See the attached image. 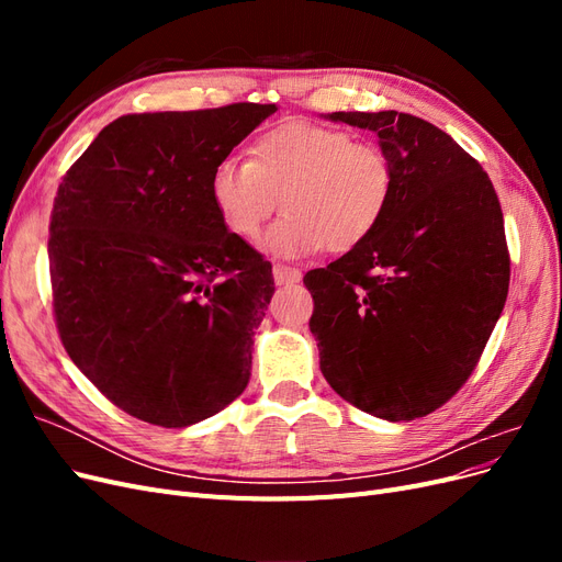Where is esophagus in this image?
<instances>
[{
  "instance_id": "34e87169",
  "label": "esophagus",
  "mask_w": 562,
  "mask_h": 562,
  "mask_svg": "<svg viewBox=\"0 0 562 562\" xmlns=\"http://www.w3.org/2000/svg\"><path fill=\"white\" fill-rule=\"evenodd\" d=\"M274 281H277V285H285V283H297L300 279H302V274H300V269H295V267H288V265H281V262H277L274 265Z\"/></svg>"
}]
</instances>
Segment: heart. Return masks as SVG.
Here are the masks:
<instances>
[{
	"label": "heart",
	"mask_w": 562,
	"mask_h": 562,
	"mask_svg": "<svg viewBox=\"0 0 562 562\" xmlns=\"http://www.w3.org/2000/svg\"><path fill=\"white\" fill-rule=\"evenodd\" d=\"M394 182V161L380 145L293 122L260 133L248 145V161H220L209 192L223 225L239 239H255L281 199L285 215L265 244L283 258H302L361 246L384 220Z\"/></svg>",
	"instance_id": "heart-1"
}]
</instances>
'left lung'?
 <instances>
[{
    "instance_id": "obj_1",
    "label": "left lung",
    "mask_w": 562,
    "mask_h": 562,
    "mask_svg": "<svg viewBox=\"0 0 562 562\" xmlns=\"http://www.w3.org/2000/svg\"><path fill=\"white\" fill-rule=\"evenodd\" d=\"M394 161L368 239L304 274L321 372L359 411L407 422L448 403L504 310L512 260L495 187L446 131L403 112H333Z\"/></svg>"
}]
</instances>
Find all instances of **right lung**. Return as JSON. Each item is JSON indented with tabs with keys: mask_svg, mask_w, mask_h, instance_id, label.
Returning a JSON list of instances; mask_svg holds the SVG:
<instances>
[{
	"mask_svg": "<svg viewBox=\"0 0 562 562\" xmlns=\"http://www.w3.org/2000/svg\"><path fill=\"white\" fill-rule=\"evenodd\" d=\"M277 105L114 119L70 166L48 225L60 342L100 394L166 429L241 396L271 265L220 220L213 168Z\"/></svg>",
	"mask_w": 562,
	"mask_h": 562,
	"instance_id": "1",
	"label": "right lung"
}]
</instances>
